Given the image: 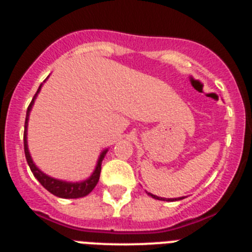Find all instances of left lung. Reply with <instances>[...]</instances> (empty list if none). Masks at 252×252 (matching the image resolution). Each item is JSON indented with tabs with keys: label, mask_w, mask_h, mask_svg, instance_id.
<instances>
[{
	"label": "left lung",
	"mask_w": 252,
	"mask_h": 252,
	"mask_svg": "<svg viewBox=\"0 0 252 252\" xmlns=\"http://www.w3.org/2000/svg\"><path fill=\"white\" fill-rule=\"evenodd\" d=\"M148 194H150V197H153V198H155V199H159V201H168V202H174V201H179V199H184V197H180V198H168V199H166V198H161V197H158V195H155V194H151V193H148Z\"/></svg>",
	"instance_id": "8db88e82"
}]
</instances>
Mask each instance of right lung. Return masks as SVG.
Instances as JSON below:
<instances>
[{
    "label": "right lung",
    "instance_id": "obj_1",
    "mask_svg": "<svg viewBox=\"0 0 252 252\" xmlns=\"http://www.w3.org/2000/svg\"><path fill=\"white\" fill-rule=\"evenodd\" d=\"M41 87L43 84H40L39 90L37 92L35 93L34 98L31 101L30 106H29L28 111H26V120H25V131H24V149H25V157H26V161H28L29 166H30L31 171H32V174L34 177L39 180V183L49 190L51 194L57 195L59 198H82L86 197L87 194H90L91 192L93 190L97 183H98L99 180V174H101V165H102V160L104 159L106 157L107 151L108 149H104L101 154H99L98 160H97V164H95V168L93 170L92 174L90 177L87 178V179L82 180V182H66V180H60L57 179V178H53L50 175L45 174L44 171L40 170L36 165H35L34 160L31 158L30 151H29V146H28V126H29V117H30V112L32 110V106L35 103V99H36L37 94L41 91Z\"/></svg>",
    "mask_w": 252,
    "mask_h": 252
}]
</instances>
